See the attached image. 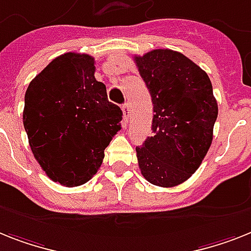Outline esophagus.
I'll use <instances>...</instances> for the list:
<instances>
[{
	"label": "esophagus",
	"mask_w": 251,
	"mask_h": 251,
	"mask_svg": "<svg viewBox=\"0 0 251 251\" xmlns=\"http://www.w3.org/2000/svg\"><path fill=\"white\" fill-rule=\"evenodd\" d=\"M122 111H123V119L124 122L127 123L128 122V118H129V113H130V106L129 103H124L123 107H122Z\"/></svg>",
	"instance_id": "34e87169"
}]
</instances>
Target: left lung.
Returning <instances> with one entry per match:
<instances>
[{
  "instance_id": "obj_1",
  "label": "left lung",
  "mask_w": 251,
  "mask_h": 251,
  "mask_svg": "<svg viewBox=\"0 0 251 251\" xmlns=\"http://www.w3.org/2000/svg\"><path fill=\"white\" fill-rule=\"evenodd\" d=\"M154 105L152 132L136 148L141 173L160 187L181 185L196 172L213 140L218 105L208 74L168 49L134 56Z\"/></svg>"
}]
</instances>
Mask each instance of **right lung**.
Returning a JSON list of instances; mask_svg holds the SVG:
<instances>
[{
    "label": "right lung",
    "mask_w": 251,
    "mask_h": 251,
    "mask_svg": "<svg viewBox=\"0 0 251 251\" xmlns=\"http://www.w3.org/2000/svg\"><path fill=\"white\" fill-rule=\"evenodd\" d=\"M23 123L34 158L52 181L80 186L96 175L121 129V107L95 78V59L68 52L29 83Z\"/></svg>",
    "instance_id": "add662e5"
}]
</instances>
